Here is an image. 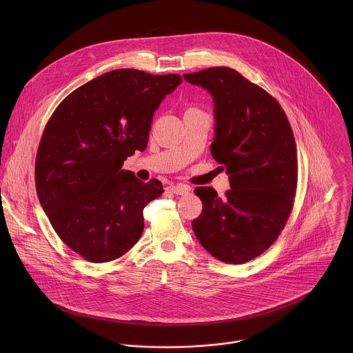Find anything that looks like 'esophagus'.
<instances>
[{
  "mask_svg": "<svg viewBox=\"0 0 353 353\" xmlns=\"http://www.w3.org/2000/svg\"><path fill=\"white\" fill-rule=\"evenodd\" d=\"M168 190L174 194H178V196H183V194H188L190 192V186L188 185H183V183H178L175 186H170Z\"/></svg>",
  "mask_w": 353,
  "mask_h": 353,
  "instance_id": "1",
  "label": "esophagus"
}]
</instances>
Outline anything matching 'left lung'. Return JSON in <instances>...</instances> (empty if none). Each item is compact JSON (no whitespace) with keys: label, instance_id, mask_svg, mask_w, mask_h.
<instances>
[{"label":"left lung","instance_id":"obj_1","mask_svg":"<svg viewBox=\"0 0 353 353\" xmlns=\"http://www.w3.org/2000/svg\"><path fill=\"white\" fill-rule=\"evenodd\" d=\"M183 79L213 99L210 152L231 185L225 199L212 188L194 190L202 212L193 231L214 258L248 262L273 245L292 209L298 159L291 125L279 101L231 68H209Z\"/></svg>","mask_w":353,"mask_h":353}]
</instances>
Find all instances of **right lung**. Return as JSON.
Returning <instances> with one entry per match:
<instances>
[{
    "instance_id": "obj_1",
    "label": "right lung",
    "mask_w": 353,
    "mask_h": 353,
    "mask_svg": "<svg viewBox=\"0 0 353 353\" xmlns=\"http://www.w3.org/2000/svg\"><path fill=\"white\" fill-rule=\"evenodd\" d=\"M181 83L179 74L115 69L52 112L37 154V193L58 236L90 262L117 259L140 239L143 210L164 190L122 164L147 148L154 111Z\"/></svg>"
}]
</instances>
